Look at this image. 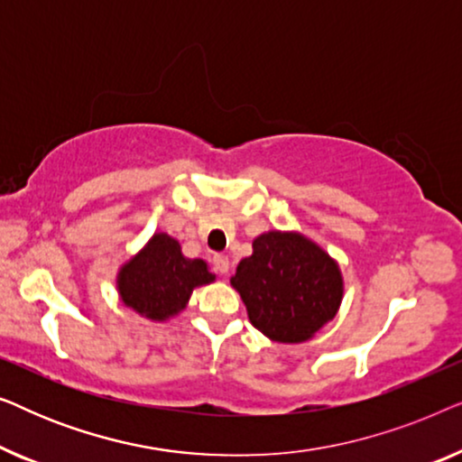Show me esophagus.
<instances>
[{
    "instance_id": "1",
    "label": "esophagus",
    "mask_w": 462,
    "mask_h": 462,
    "mask_svg": "<svg viewBox=\"0 0 462 462\" xmlns=\"http://www.w3.org/2000/svg\"><path fill=\"white\" fill-rule=\"evenodd\" d=\"M212 264H214V271H217V273H220V275L229 273V267H231L229 256H225V254H214Z\"/></svg>"
}]
</instances>
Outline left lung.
<instances>
[{"label": "left lung", "mask_w": 462, "mask_h": 462, "mask_svg": "<svg viewBox=\"0 0 462 462\" xmlns=\"http://www.w3.org/2000/svg\"><path fill=\"white\" fill-rule=\"evenodd\" d=\"M231 286L242 296L252 326L275 343H305L334 319L343 300L337 261L294 231L258 236Z\"/></svg>", "instance_id": "left-lung-1"}]
</instances>
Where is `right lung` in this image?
<instances>
[{
	"label": "right lung",
	"instance_id": "right-lung-1",
	"mask_svg": "<svg viewBox=\"0 0 462 462\" xmlns=\"http://www.w3.org/2000/svg\"><path fill=\"white\" fill-rule=\"evenodd\" d=\"M217 275L201 258L182 256L180 244L168 233H155L134 258L119 269L117 290L124 305L143 318L166 321L187 307L198 286Z\"/></svg>",
	"mask_w": 462,
	"mask_h": 462
}]
</instances>
